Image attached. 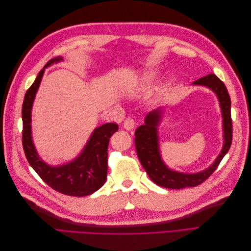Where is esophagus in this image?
Listing matches in <instances>:
<instances>
[{"label":"esophagus","mask_w":251,"mask_h":251,"mask_svg":"<svg viewBox=\"0 0 251 251\" xmlns=\"http://www.w3.org/2000/svg\"><path fill=\"white\" fill-rule=\"evenodd\" d=\"M134 126H135V120H134L133 118L128 117V118H126V119L125 120V123H124V127L126 128V130H127V131H131V130H133Z\"/></svg>","instance_id":"obj_1"}]
</instances>
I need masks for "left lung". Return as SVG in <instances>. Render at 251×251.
<instances>
[{
  "instance_id": "8db88e82",
  "label": "left lung",
  "mask_w": 251,
  "mask_h": 251,
  "mask_svg": "<svg viewBox=\"0 0 251 251\" xmlns=\"http://www.w3.org/2000/svg\"><path fill=\"white\" fill-rule=\"evenodd\" d=\"M194 85L207 87L214 91L218 96L223 116L224 146L216 161L205 171L196 174L173 171L164 164L160 151H159L157 126L161 119L162 111L161 109H157L150 112L144 119V125L140 126L135 131V147L143 169L146 170L151 181L159 186L171 189H181L201 184L217 170L223 157L230 149L232 140V120L230 114L231 102L228 91L223 81L220 80L215 74H208L206 76L197 79Z\"/></svg>"
}]
</instances>
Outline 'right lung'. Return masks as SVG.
I'll return each instance as SVG.
<instances>
[{
    "instance_id": "obj_1",
    "label": "right lung",
    "mask_w": 251,
    "mask_h": 251,
    "mask_svg": "<svg viewBox=\"0 0 251 251\" xmlns=\"http://www.w3.org/2000/svg\"><path fill=\"white\" fill-rule=\"evenodd\" d=\"M60 60H63L60 56L50 59L37 74L31 87L27 90L22 107V142L29 164L45 183L60 194L85 197L100 189L107 180L109 141L111 136L118 130V126L116 124H104L96 127L79 156L69 163L51 166L42 160L32 142V103L42 81L45 68Z\"/></svg>"
}]
</instances>
